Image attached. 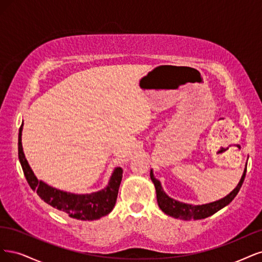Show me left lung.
Segmentation results:
<instances>
[{"instance_id":"obj_1","label":"left lung","mask_w":262,"mask_h":262,"mask_svg":"<svg viewBox=\"0 0 262 262\" xmlns=\"http://www.w3.org/2000/svg\"><path fill=\"white\" fill-rule=\"evenodd\" d=\"M247 166V164H246ZM245 175H246V167H245L244 173L242 175V179L239 181V183L227 196H225L224 198L216 200L213 202H210V204H206V205H198V206H193V205H189V204H184V202L177 201L171 197H168L166 193L164 192L161 183L160 181H158L155 175H154V171H150V177L151 181L154 182L155 187H156V192H157V200H158V205L161 209L163 212L167 215L176 217V219H182V220H200V219H205L208 217L210 215L214 214L215 212H217L219 210H221L222 208H224L225 206H227L230 202L236 197L237 195L244 179Z\"/></svg>"}]
</instances>
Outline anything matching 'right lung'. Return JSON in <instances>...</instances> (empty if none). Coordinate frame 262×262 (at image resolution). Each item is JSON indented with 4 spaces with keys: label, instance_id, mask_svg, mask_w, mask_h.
<instances>
[{
    "label": "right lung",
    "instance_id": "right-lung-1",
    "mask_svg": "<svg viewBox=\"0 0 262 262\" xmlns=\"http://www.w3.org/2000/svg\"><path fill=\"white\" fill-rule=\"evenodd\" d=\"M21 130L23 124L18 134V159L21 164L25 177L32 190L37 191L38 196L53 208L63 211L69 216L77 220L92 221L98 220L108 214L113 210L117 193H119L120 184L123 177L122 167L117 166L114 168L111 179L108 181L107 186L96 192L83 193H72L56 189L49 186L45 182L39 181L33 174L26 158H25L23 146H21Z\"/></svg>",
    "mask_w": 262,
    "mask_h": 262
}]
</instances>
